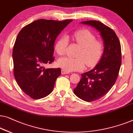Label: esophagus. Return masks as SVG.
I'll list each match as a JSON object with an SVG mask.
<instances>
[{
    "label": "esophagus",
    "instance_id": "34e87169",
    "mask_svg": "<svg viewBox=\"0 0 133 133\" xmlns=\"http://www.w3.org/2000/svg\"><path fill=\"white\" fill-rule=\"evenodd\" d=\"M61 74H69V72H67V71H66L64 70H61Z\"/></svg>",
    "mask_w": 133,
    "mask_h": 133
}]
</instances>
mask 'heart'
<instances>
[{
    "mask_svg": "<svg viewBox=\"0 0 133 133\" xmlns=\"http://www.w3.org/2000/svg\"><path fill=\"white\" fill-rule=\"evenodd\" d=\"M75 42L80 46L76 52V57H64L58 60L59 67L67 72L81 70L85 67H93L100 60L104 50L103 43L96 39L92 32L87 29H82L74 34ZM69 40L66 36H63L57 42L55 49L59 55L63 56L66 52Z\"/></svg>",
    "mask_w": 133,
    "mask_h": 133,
    "instance_id": "1",
    "label": "heart"
}]
</instances>
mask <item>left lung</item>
<instances>
[{
  "instance_id": "8db88e82",
  "label": "left lung",
  "mask_w": 133,
  "mask_h": 133,
  "mask_svg": "<svg viewBox=\"0 0 133 133\" xmlns=\"http://www.w3.org/2000/svg\"><path fill=\"white\" fill-rule=\"evenodd\" d=\"M100 32L104 50L99 62L92 70L81 74L82 78L74 93L83 101H95L103 97L115 84L121 66L122 53L120 41L111 28L97 20L81 22Z\"/></svg>"
}]
</instances>
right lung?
I'll return each instance as SVG.
<instances>
[{"mask_svg": "<svg viewBox=\"0 0 133 133\" xmlns=\"http://www.w3.org/2000/svg\"><path fill=\"white\" fill-rule=\"evenodd\" d=\"M72 21L39 19L18 34L12 50L13 72L18 86L31 98H44L53 90L61 69L44 66L54 61L55 39Z\"/></svg>", "mask_w": 133, "mask_h": 133, "instance_id": "right-lung-1", "label": "right lung"}]
</instances>
